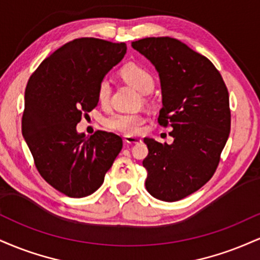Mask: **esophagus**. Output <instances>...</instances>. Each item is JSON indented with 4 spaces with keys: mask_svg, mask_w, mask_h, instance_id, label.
<instances>
[{
    "mask_svg": "<svg viewBox=\"0 0 260 260\" xmlns=\"http://www.w3.org/2000/svg\"><path fill=\"white\" fill-rule=\"evenodd\" d=\"M123 139L128 144H139V143H142V138L136 136H124Z\"/></svg>",
    "mask_w": 260,
    "mask_h": 260,
    "instance_id": "esophagus-1",
    "label": "esophagus"
}]
</instances>
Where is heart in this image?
<instances>
[{"mask_svg": "<svg viewBox=\"0 0 260 260\" xmlns=\"http://www.w3.org/2000/svg\"><path fill=\"white\" fill-rule=\"evenodd\" d=\"M122 77L140 92H149L154 88V78L147 68L136 63L126 64L122 68ZM98 100L101 105H106L111 96V83L107 78H104L98 85ZM144 123V116L142 113H122L113 112L104 120L106 128L126 134L134 136L139 132L140 127Z\"/></svg>", "mask_w": 260, "mask_h": 260, "instance_id": "1", "label": "heart"}]
</instances>
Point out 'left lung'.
Wrapping results in <instances>:
<instances>
[{
    "label": "left lung",
    "instance_id": "1",
    "mask_svg": "<svg viewBox=\"0 0 260 260\" xmlns=\"http://www.w3.org/2000/svg\"><path fill=\"white\" fill-rule=\"evenodd\" d=\"M160 77L162 107L157 122L171 127L172 144L144 138L145 188L154 198L176 202L213 177L231 128L229 91L215 66L174 38L133 41Z\"/></svg>",
    "mask_w": 260,
    "mask_h": 260
}]
</instances>
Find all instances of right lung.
<instances>
[{"instance_id": "obj_1", "label": "right lung", "mask_w": 260, "mask_h": 260, "mask_svg": "<svg viewBox=\"0 0 260 260\" xmlns=\"http://www.w3.org/2000/svg\"><path fill=\"white\" fill-rule=\"evenodd\" d=\"M126 51L124 43L74 39L45 58L28 80L23 137L41 177L66 196L94 193L121 151L120 136L96 131L86 138L77 124L98 105V85Z\"/></svg>"}]
</instances>
